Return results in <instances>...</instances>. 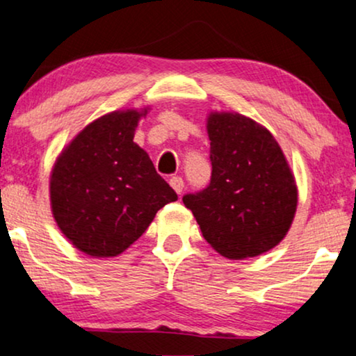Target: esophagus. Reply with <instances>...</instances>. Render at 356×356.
Masks as SVG:
<instances>
[{"instance_id":"34e87169","label":"esophagus","mask_w":356,"mask_h":356,"mask_svg":"<svg viewBox=\"0 0 356 356\" xmlns=\"http://www.w3.org/2000/svg\"><path fill=\"white\" fill-rule=\"evenodd\" d=\"M169 184H170V187H172L174 191L177 192V193H181V192H182V188H184V181H182V177H177V175H175V177L170 179Z\"/></svg>"}]
</instances>
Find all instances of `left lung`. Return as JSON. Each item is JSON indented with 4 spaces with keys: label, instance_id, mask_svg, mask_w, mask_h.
<instances>
[{
    "label": "left lung",
    "instance_id": "obj_1",
    "mask_svg": "<svg viewBox=\"0 0 356 356\" xmlns=\"http://www.w3.org/2000/svg\"><path fill=\"white\" fill-rule=\"evenodd\" d=\"M211 181L184 195L203 238L226 259L255 257L273 249L290 231L298 187L273 135L238 112L207 118Z\"/></svg>",
    "mask_w": 356,
    "mask_h": 356
}]
</instances>
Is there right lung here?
Here are the masks:
<instances>
[{"label": "right lung", "instance_id": "add662e5", "mask_svg": "<svg viewBox=\"0 0 356 356\" xmlns=\"http://www.w3.org/2000/svg\"><path fill=\"white\" fill-rule=\"evenodd\" d=\"M149 108L96 118L61 149L50 174V207L66 239L89 257H115L148 229L177 193L134 141Z\"/></svg>", "mask_w": 356, "mask_h": 356}]
</instances>
